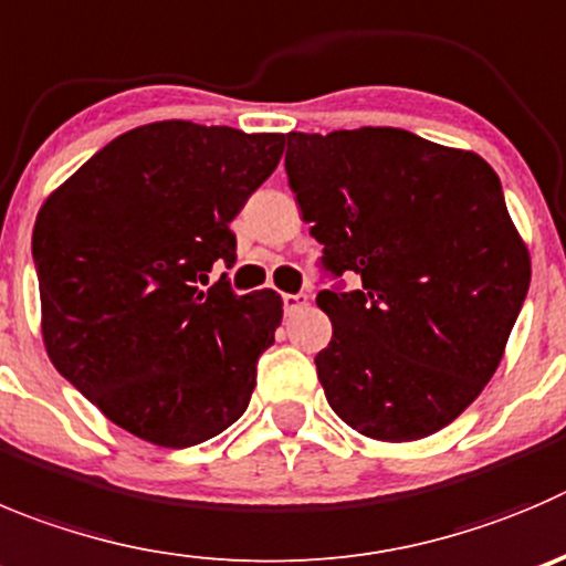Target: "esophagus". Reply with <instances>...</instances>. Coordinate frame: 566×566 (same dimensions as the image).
Segmentation results:
<instances>
[{
	"instance_id": "esophagus-1",
	"label": "esophagus",
	"mask_w": 566,
	"mask_h": 566,
	"mask_svg": "<svg viewBox=\"0 0 566 566\" xmlns=\"http://www.w3.org/2000/svg\"><path fill=\"white\" fill-rule=\"evenodd\" d=\"M303 305H308V294H283V308H286V314L303 308Z\"/></svg>"
}]
</instances>
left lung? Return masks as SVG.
<instances>
[{
	"label": "left lung",
	"instance_id": "left-lung-1",
	"mask_svg": "<svg viewBox=\"0 0 566 566\" xmlns=\"http://www.w3.org/2000/svg\"><path fill=\"white\" fill-rule=\"evenodd\" d=\"M289 186L325 269L333 338L316 375L333 411L378 441L453 422L492 380L531 283V255L481 155L397 127L286 136Z\"/></svg>",
	"mask_w": 566,
	"mask_h": 566
}]
</instances>
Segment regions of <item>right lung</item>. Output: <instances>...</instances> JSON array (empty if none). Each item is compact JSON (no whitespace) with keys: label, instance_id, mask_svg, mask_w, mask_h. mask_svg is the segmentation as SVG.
Returning a JSON list of instances; mask_svg holds the SVG:
<instances>
[{"label":"right lung","instance_id":"right-lung-1","mask_svg":"<svg viewBox=\"0 0 566 566\" xmlns=\"http://www.w3.org/2000/svg\"><path fill=\"white\" fill-rule=\"evenodd\" d=\"M280 133L153 122L113 138L32 228L41 336L57 373L158 448L213 439L250 406L283 300L208 283L230 222L283 155Z\"/></svg>","mask_w":566,"mask_h":566}]
</instances>
